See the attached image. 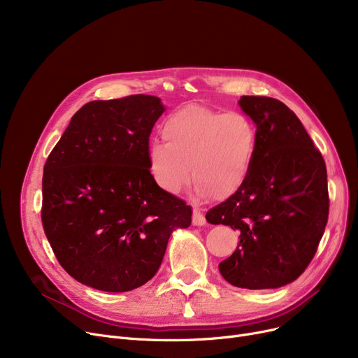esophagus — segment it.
I'll return each mask as SVG.
<instances>
[{
    "label": "esophagus",
    "mask_w": 358,
    "mask_h": 358,
    "mask_svg": "<svg viewBox=\"0 0 358 358\" xmlns=\"http://www.w3.org/2000/svg\"><path fill=\"white\" fill-rule=\"evenodd\" d=\"M193 224H196V227H203V224H206V217L197 208L193 209Z\"/></svg>",
    "instance_id": "obj_1"
}]
</instances>
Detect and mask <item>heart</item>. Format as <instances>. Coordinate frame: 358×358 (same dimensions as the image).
<instances>
[{
  "mask_svg": "<svg viewBox=\"0 0 358 358\" xmlns=\"http://www.w3.org/2000/svg\"><path fill=\"white\" fill-rule=\"evenodd\" d=\"M161 135L165 143L149 145L148 164L165 193L180 194L193 176L200 196L223 200L247 181L257 152V130L242 113L189 104L166 116Z\"/></svg>",
  "mask_w": 358,
  "mask_h": 358,
  "instance_id": "heart-1",
  "label": "heart"
}]
</instances>
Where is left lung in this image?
I'll return each mask as SVG.
<instances>
[{"mask_svg": "<svg viewBox=\"0 0 358 358\" xmlns=\"http://www.w3.org/2000/svg\"><path fill=\"white\" fill-rule=\"evenodd\" d=\"M257 124L247 181L206 219L239 232L236 251L219 264L232 286L262 290L294 281L316 254L329 213L325 161L302 122L280 100L243 96Z\"/></svg>", "mask_w": 358, "mask_h": 358, "instance_id": "1", "label": "left lung"}]
</instances>
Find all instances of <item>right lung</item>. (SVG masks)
<instances>
[{
    "instance_id": "1",
    "label": "right lung",
    "mask_w": 358,
    "mask_h": 358,
    "mask_svg": "<svg viewBox=\"0 0 358 358\" xmlns=\"http://www.w3.org/2000/svg\"><path fill=\"white\" fill-rule=\"evenodd\" d=\"M154 96L97 100L72 116L43 168L42 223L62 268L103 292H129L158 271L192 208L149 171V136L164 113Z\"/></svg>"
}]
</instances>
